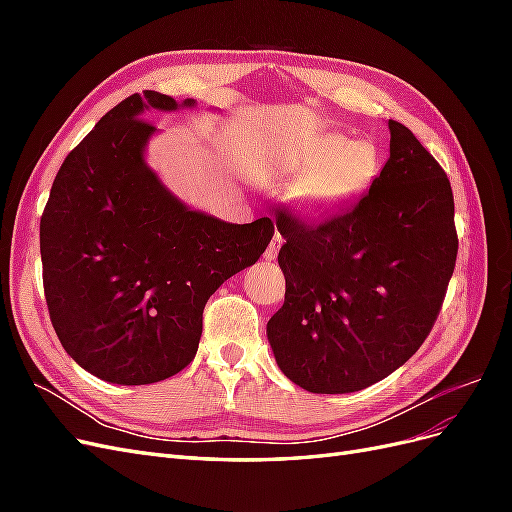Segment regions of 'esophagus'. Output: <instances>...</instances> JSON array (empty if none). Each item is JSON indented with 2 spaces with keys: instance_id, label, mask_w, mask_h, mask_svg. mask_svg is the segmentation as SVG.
<instances>
[{
  "instance_id": "obj_1",
  "label": "esophagus",
  "mask_w": 512,
  "mask_h": 512,
  "mask_svg": "<svg viewBox=\"0 0 512 512\" xmlns=\"http://www.w3.org/2000/svg\"><path fill=\"white\" fill-rule=\"evenodd\" d=\"M280 247H282V237H280V235H275V237L271 239V243L267 245L265 258H267V260H275V258H277V254H280Z\"/></svg>"
}]
</instances>
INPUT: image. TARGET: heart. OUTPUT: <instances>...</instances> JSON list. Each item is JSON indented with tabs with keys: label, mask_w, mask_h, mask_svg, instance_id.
Wrapping results in <instances>:
<instances>
[{
	"label": "heart",
	"mask_w": 512,
	"mask_h": 512,
	"mask_svg": "<svg viewBox=\"0 0 512 512\" xmlns=\"http://www.w3.org/2000/svg\"><path fill=\"white\" fill-rule=\"evenodd\" d=\"M271 168L282 175H301L288 192L290 205L324 218L348 211L371 190L380 173V156L367 141L322 132L275 151Z\"/></svg>",
	"instance_id": "obj_1"
}]
</instances>
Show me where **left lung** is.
<instances>
[{
    "instance_id": "left-lung-1",
    "label": "left lung",
    "mask_w": 512,
    "mask_h": 512,
    "mask_svg": "<svg viewBox=\"0 0 512 512\" xmlns=\"http://www.w3.org/2000/svg\"><path fill=\"white\" fill-rule=\"evenodd\" d=\"M391 156L344 213L307 224L275 215L286 299L267 322L284 376L339 395L386 378L423 346L457 260L451 181L389 119Z\"/></svg>"
}]
</instances>
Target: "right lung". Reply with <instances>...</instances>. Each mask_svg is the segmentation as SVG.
<instances>
[{"mask_svg":"<svg viewBox=\"0 0 512 512\" xmlns=\"http://www.w3.org/2000/svg\"><path fill=\"white\" fill-rule=\"evenodd\" d=\"M194 100L143 91L111 108L61 164L40 220L44 297L61 346L113 384L160 382L190 365L203 309L254 265L273 222H222L170 194L145 162L149 108Z\"/></svg>","mask_w":512,"mask_h":512,"instance_id":"1","label":"right lung"}]
</instances>
